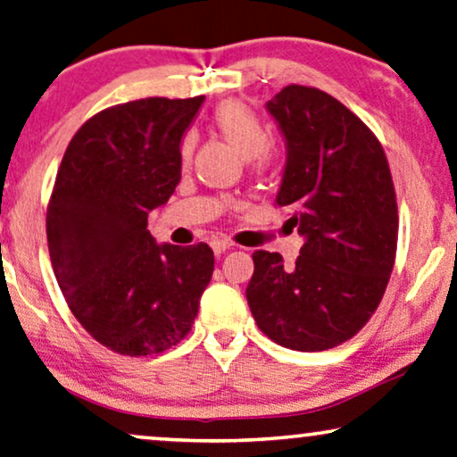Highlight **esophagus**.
Returning a JSON list of instances; mask_svg holds the SVG:
<instances>
[{"mask_svg":"<svg viewBox=\"0 0 457 457\" xmlns=\"http://www.w3.org/2000/svg\"><path fill=\"white\" fill-rule=\"evenodd\" d=\"M234 246V242L231 240H226V237H221V240H213L211 242V248H213V253L217 254V256H221L223 253H228V250Z\"/></svg>","mask_w":457,"mask_h":457,"instance_id":"1","label":"esophagus"}]
</instances>
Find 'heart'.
<instances>
[{
    "label": "heart",
    "instance_id": "obj_1",
    "mask_svg": "<svg viewBox=\"0 0 457 457\" xmlns=\"http://www.w3.org/2000/svg\"><path fill=\"white\" fill-rule=\"evenodd\" d=\"M211 126L229 146H234L246 159L253 171H265L271 163V149H269L271 132L254 109L240 101L221 103L211 115ZM192 146H195V138L186 134L179 143V157L184 162L190 157Z\"/></svg>",
    "mask_w": 457,
    "mask_h": 457
}]
</instances>
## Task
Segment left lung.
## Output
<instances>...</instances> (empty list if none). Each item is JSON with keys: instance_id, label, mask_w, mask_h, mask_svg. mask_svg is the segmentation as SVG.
<instances>
[{"instance_id": "1", "label": "left lung", "mask_w": 457, "mask_h": 457, "mask_svg": "<svg viewBox=\"0 0 457 457\" xmlns=\"http://www.w3.org/2000/svg\"><path fill=\"white\" fill-rule=\"evenodd\" d=\"M286 137L278 207L304 246L292 267L256 250L250 312L275 344L320 352L348 342L381 302L397 250V203L385 151L344 103L290 85L267 103Z\"/></svg>"}]
</instances>
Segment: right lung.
Returning a JSON list of instances; mask_svg holds the SVG:
<instances>
[{
  "mask_svg": "<svg viewBox=\"0 0 457 457\" xmlns=\"http://www.w3.org/2000/svg\"><path fill=\"white\" fill-rule=\"evenodd\" d=\"M204 97H149L95 113L63 153L47 204V246L76 320L115 354L182 342L209 286V244H155L149 211L176 190L179 140Z\"/></svg>",
  "mask_w": 457,
  "mask_h": 457,
  "instance_id": "obj_1",
  "label": "right lung"
}]
</instances>
